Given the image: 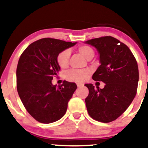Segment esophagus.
Wrapping results in <instances>:
<instances>
[{"instance_id": "1", "label": "esophagus", "mask_w": 148, "mask_h": 148, "mask_svg": "<svg viewBox=\"0 0 148 148\" xmlns=\"http://www.w3.org/2000/svg\"><path fill=\"white\" fill-rule=\"evenodd\" d=\"M76 85H77V87H78V88L83 87V86H84V84H81V83H78V84H76Z\"/></svg>"}]
</instances>
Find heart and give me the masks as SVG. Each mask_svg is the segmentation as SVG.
Here are the masks:
<instances>
[{"mask_svg": "<svg viewBox=\"0 0 148 148\" xmlns=\"http://www.w3.org/2000/svg\"><path fill=\"white\" fill-rule=\"evenodd\" d=\"M78 51L88 60H90L95 55L94 50L89 46H80ZM70 56V51L68 49L62 51L57 56V63L61 68H64L67 66L69 58ZM90 74L88 69H71L67 72L66 76L69 80L76 82H81L84 81Z\"/></svg>", "mask_w": 148, "mask_h": 148, "instance_id": "1", "label": "heart"}]
</instances>
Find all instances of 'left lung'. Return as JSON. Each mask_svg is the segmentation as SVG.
Returning a JSON list of instances; mask_svg holds the SVG:
<instances>
[{"mask_svg": "<svg viewBox=\"0 0 148 148\" xmlns=\"http://www.w3.org/2000/svg\"><path fill=\"white\" fill-rule=\"evenodd\" d=\"M85 43L95 47L99 55L100 65L92 79L105 84L103 89L85 84L89 90L85 99L88 114L97 121L110 123L126 111L136 95L138 64L129 47L111 36Z\"/></svg>", "mask_w": 148, "mask_h": 148, "instance_id": "obj_1", "label": "left lung"}]
</instances>
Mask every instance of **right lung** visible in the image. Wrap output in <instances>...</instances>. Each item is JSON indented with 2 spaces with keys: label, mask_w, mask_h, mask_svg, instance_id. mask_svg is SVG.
I'll return each mask as SVG.
<instances>
[{
  "label": "right lung",
  "mask_w": 148,
  "mask_h": 148,
  "mask_svg": "<svg viewBox=\"0 0 148 148\" xmlns=\"http://www.w3.org/2000/svg\"><path fill=\"white\" fill-rule=\"evenodd\" d=\"M76 42L43 38L25 49L16 68V88L23 106L33 118L49 124L65 114L67 103L77 88L75 83L64 81L57 87L53 78L60 70L57 56Z\"/></svg>",
  "instance_id": "right-lung-1"
}]
</instances>
